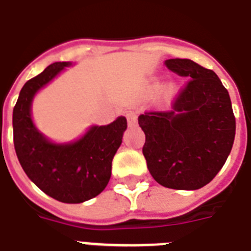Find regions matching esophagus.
<instances>
[{
  "instance_id": "34e87169",
  "label": "esophagus",
  "mask_w": 251,
  "mask_h": 251,
  "mask_svg": "<svg viewBox=\"0 0 251 251\" xmlns=\"http://www.w3.org/2000/svg\"><path fill=\"white\" fill-rule=\"evenodd\" d=\"M126 119H127V124H129L130 127H132V126H135L138 124V116H136L135 112H127L126 113Z\"/></svg>"
}]
</instances>
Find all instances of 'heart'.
Segmentation results:
<instances>
[{
	"label": "heart",
	"mask_w": 251,
	"mask_h": 251,
	"mask_svg": "<svg viewBox=\"0 0 251 251\" xmlns=\"http://www.w3.org/2000/svg\"><path fill=\"white\" fill-rule=\"evenodd\" d=\"M175 90H176V87H175L174 83H169V85H166V87L164 89V95L166 98L173 97L175 94Z\"/></svg>",
	"instance_id": "heart-1"
}]
</instances>
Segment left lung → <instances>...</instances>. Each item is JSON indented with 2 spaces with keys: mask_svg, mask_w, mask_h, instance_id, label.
Returning a JSON list of instances; mask_svg holds the SVG:
<instances>
[{
  "mask_svg": "<svg viewBox=\"0 0 251 251\" xmlns=\"http://www.w3.org/2000/svg\"><path fill=\"white\" fill-rule=\"evenodd\" d=\"M165 66L191 81L172 111L139 116L147 168L166 188H202L231 153L236 132L231 98L215 72L191 59H168Z\"/></svg>",
  "mask_w": 251,
  "mask_h": 251,
  "instance_id": "8db88e82",
  "label": "left lung"
}]
</instances>
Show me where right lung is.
Returning a JSON list of instances; mask_svg holds the SVG:
<instances>
[{
  "label": "right lung",
  "instance_id": "add662e5",
  "mask_svg": "<svg viewBox=\"0 0 251 251\" xmlns=\"http://www.w3.org/2000/svg\"><path fill=\"white\" fill-rule=\"evenodd\" d=\"M71 66L72 62L52 63L26 81L13 111L14 146L26 176L42 192L60 202L81 203L107 187L127 121L120 116L108 125H93L67 143L52 142L42 134L32 119L34 97Z\"/></svg>",
  "mask_w": 251,
  "mask_h": 251
}]
</instances>
